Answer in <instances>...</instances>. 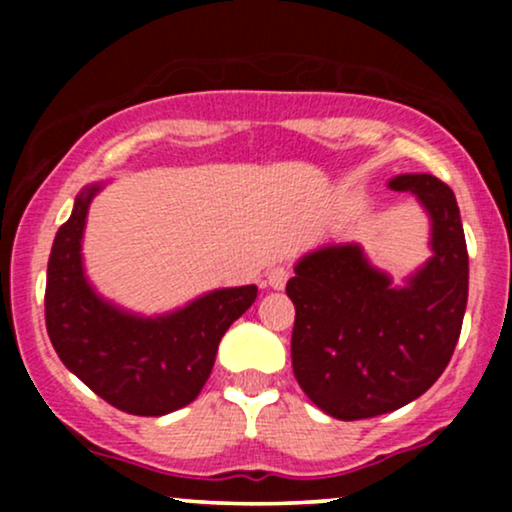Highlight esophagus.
I'll use <instances>...</instances> for the list:
<instances>
[{
  "instance_id": "esophagus-1",
  "label": "esophagus",
  "mask_w": 512,
  "mask_h": 512,
  "mask_svg": "<svg viewBox=\"0 0 512 512\" xmlns=\"http://www.w3.org/2000/svg\"><path fill=\"white\" fill-rule=\"evenodd\" d=\"M291 272L286 267H281V264H276V267H272L267 272V284L272 286L274 291H281L286 286V281H289Z\"/></svg>"
}]
</instances>
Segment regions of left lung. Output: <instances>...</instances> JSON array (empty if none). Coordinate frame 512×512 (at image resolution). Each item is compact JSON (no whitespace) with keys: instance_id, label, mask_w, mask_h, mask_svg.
I'll list each match as a JSON object with an SVG mask.
<instances>
[{"instance_id":"left-lung-1","label":"left lung","mask_w":512,"mask_h":512,"mask_svg":"<svg viewBox=\"0 0 512 512\" xmlns=\"http://www.w3.org/2000/svg\"><path fill=\"white\" fill-rule=\"evenodd\" d=\"M431 219V260L392 284L361 245H325L296 264L286 293L296 305L293 375L315 407L342 421L370 419L421 397L460 339L469 257L460 207L428 173L397 175Z\"/></svg>"}]
</instances>
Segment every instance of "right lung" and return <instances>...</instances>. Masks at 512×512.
Here are the masks:
<instances>
[{
  "label": "right lung",
  "instance_id": "1",
  "mask_svg": "<svg viewBox=\"0 0 512 512\" xmlns=\"http://www.w3.org/2000/svg\"><path fill=\"white\" fill-rule=\"evenodd\" d=\"M101 187L76 195L52 243L45 286L50 342L64 366L108 404L137 416L170 414L202 392L221 337L255 303L257 286L216 289L158 317L105 301L81 262L86 214Z\"/></svg>",
  "mask_w": 512,
  "mask_h": 512
}]
</instances>
